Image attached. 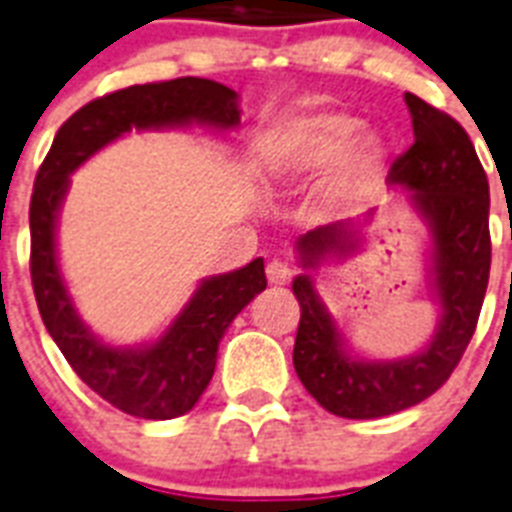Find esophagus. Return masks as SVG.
Listing matches in <instances>:
<instances>
[{
    "label": "esophagus",
    "mask_w": 512,
    "mask_h": 512,
    "mask_svg": "<svg viewBox=\"0 0 512 512\" xmlns=\"http://www.w3.org/2000/svg\"><path fill=\"white\" fill-rule=\"evenodd\" d=\"M265 276H268V281L273 286H284L292 281L294 270L286 263H281V260H273V263H268V268H265Z\"/></svg>",
    "instance_id": "obj_1"
}]
</instances>
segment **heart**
I'll use <instances>...</instances> for the list:
<instances>
[{
    "instance_id": "obj_1",
    "label": "heart",
    "mask_w": 512,
    "mask_h": 512,
    "mask_svg": "<svg viewBox=\"0 0 512 512\" xmlns=\"http://www.w3.org/2000/svg\"><path fill=\"white\" fill-rule=\"evenodd\" d=\"M360 131L363 123L350 112H313L286 128L278 157L297 173H315L342 157V181L360 184L384 160L381 141Z\"/></svg>"
}]
</instances>
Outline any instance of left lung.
I'll use <instances>...</instances> for the list:
<instances>
[{"mask_svg": "<svg viewBox=\"0 0 512 512\" xmlns=\"http://www.w3.org/2000/svg\"><path fill=\"white\" fill-rule=\"evenodd\" d=\"M413 147L392 162L389 184L413 191V207L426 218L434 239V284L439 326L418 355L405 360H363L344 352V336L321 302L313 276L294 278L299 328L294 371L328 413L368 421L407 410L439 389L458 368L484 305L492 239L489 181L476 149L458 120L407 91ZM373 218L368 213L365 223ZM360 247V223H331L299 236L302 268H318L326 257H347Z\"/></svg>", "mask_w": 512, "mask_h": 512, "instance_id": "8db88e82", "label": "left lung"}]
</instances>
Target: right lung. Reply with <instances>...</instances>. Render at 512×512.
<instances>
[{"instance_id":"obj_1","label":"right lung","mask_w":512,"mask_h":512,"mask_svg":"<svg viewBox=\"0 0 512 512\" xmlns=\"http://www.w3.org/2000/svg\"><path fill=\"white\" fill-rule=\"evenodd\" d=\"M205 123L239 126L236 91L207 78H173L112 91L73 112L60 126L31 194V281L41 321L83 384L118 410L147 421L189 413L210 384L218 344L242 307L265 289L263 257L205 278L165 334L141 347H107L83 326L57 265L54 228L70 173L131 128Z\"/></svg>"}]
</instances>
